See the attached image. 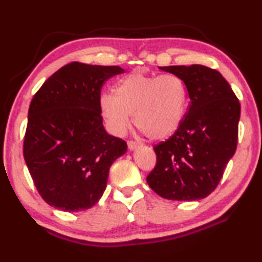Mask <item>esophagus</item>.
I'll return each instance as SVG.
<instances>
[{
  "instance_id": "esophagus-1",
  "label": "esophagus",
  "mask_w": 262,
  "mask_h": 262,
  "mask_svg": "<svg viewBox=\"0 0 262 262\" xmlns=\"http://www.w3.org/2000/svg\"><path fill=\"white\" fill-rule=\"evenodd\" d=\"M140 147V144L137 143V142H134V141H128V149L130 150V151H133V150H135Z\"/></svg>"
}]
</instances>
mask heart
<instances>
[{
    "label": "heart",
    "mask_w": 262,
    "mask_h": 262,
    "mask_svg": "<svg viewBox=\"0 0 262 262\" xmlns=\"http://www.w3.org/2000/svg\"><path fill=\"white\" fill-rule=\"evenodd\" d=\"M187 103V86L178 75L159 76L136 70L117 83L113 95H101L99 107L115 135L129 128L133 115L137 129L150 140L162 141L178 129Z\"/></svg>",
    "instance_id": "1"
}]
</instances>
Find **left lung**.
Here are the masks:
<instances>
[{"mask_svg": "<svg viewBox=\"0 0 262 262\" xmlns=\"http://www.w3.org/2000/svg\"><path fill=\"white\" fill-rule=\"evenodd\" d=\"M159 69L184 79L190 104L174 134L154 147L157 164L147 183L167 200H201L217 187L236 152L241 104L215 69L201 64Z\"/></svg>", "mask_w": 262, "mask_h": 262, "instance_id": "left-lung-1", "label": "left lung"}]
</instances>
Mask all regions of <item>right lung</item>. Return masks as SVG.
Listing matches in <instances>:
<instances>
[{
    "label": "right lung",
    "mask_w": 262,
    "mask_h": 262,
    "mask_svg": "<svg viewBox=\"0 0 262 262\" xmlns=\"http://www.w3.org/2000/svg\"><path fill=\"white\" fill-rule=\"evenodd\" d=\"M125 73L118 66L72 62L34 95L29 108L24 159L39 194L63 211H81L103 196L110 167L127 151L107 134L99 107L100 89Z\"/></svg>",
    "instance_id": "add662e5"
}]
</instances>
